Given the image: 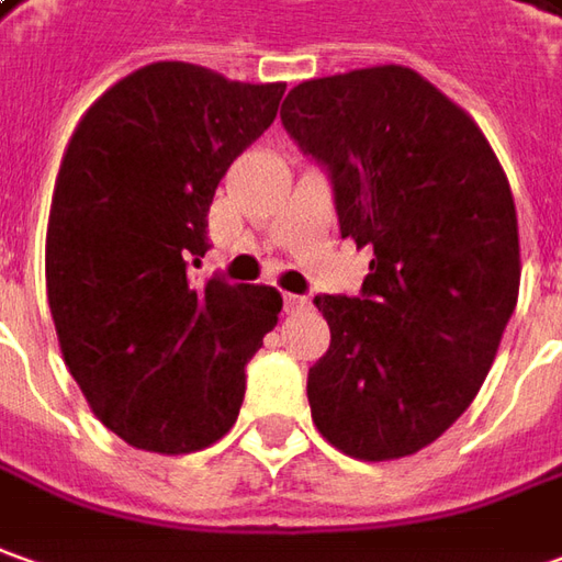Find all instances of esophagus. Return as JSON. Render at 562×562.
I'll list each match as a JSON object with an SVG mask.
<instances>
[{
  "label": "esophagus",
  "instance_id": "esophagus-1",
  "mask_svg": "<svg viewBox=\"0 0 562 562\" xmlns=\"http://www.w3.org/2000/svg\"><path fill=\"white\" fill-rule=\"evenodd\" d=\"M282 301H285V311H289V313H301V311H307V307H311V301H307L304 295H285Z\"/></svg>",
  "mask_w": 562,
  "mask_h": 562
}]
</instances>
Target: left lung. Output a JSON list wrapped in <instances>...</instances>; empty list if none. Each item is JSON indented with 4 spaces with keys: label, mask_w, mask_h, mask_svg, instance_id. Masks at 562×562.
<instances>
[{
    "label": "left lung",
    "mask_w": 562,
    "mask_h": 562,
    "mask_svg": "<svg viewBox=\"0 0 562 562\" xmlns=\"http://www.w3.org/2000/svg\"><path fill=\"white\" fill-rule=\"evenodd\" d=\"M282 125L331 175L341 236L372 246L360 297L316 295L329 350L313 425L345 456H415L456 425L520 295L507 175L480 125L400 64L307 79Z\"/></svg>",
    "instance_id": "8db88e82"
}]
</instances>
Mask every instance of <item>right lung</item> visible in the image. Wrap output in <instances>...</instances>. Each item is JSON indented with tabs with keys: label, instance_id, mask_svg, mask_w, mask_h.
Here are the masks:
<instances>
[{
	"label": "right lung",
	"instance_id": "add662e5",
	"mask_svg": "<svg viewBox=\"0 0 562 562\" xmlns=\"http://www.w3.org/2000/svg\"><path fill=\"white\" fill-rule=\"evenodd\" d=\"M285 82L184 60L128 72L86 110L57 171L45 289L64 362L116 437L159 456L217 442L246 362L277 326L270 285L193 282L231 162L277 120Z\"/></svg>",
	"mask_w": 562,
	"mask_h": 562
}]
</instances>
